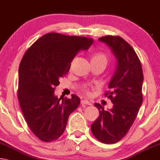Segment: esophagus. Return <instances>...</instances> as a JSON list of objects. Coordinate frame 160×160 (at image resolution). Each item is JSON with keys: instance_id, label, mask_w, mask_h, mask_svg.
I'll return each instance as SVG.
<instances>
[{"instance_id": "obj_1", "label": "esophagus", "mask_w": 160, "mask_h": 160, "mask_svg": "<svg viewBox=\"0 0 160 160\" xmlns=\"http://www.w3.org/2000/svg\"><path fill=\"white\" fill-rule=\"evenodd\" d=\"M81 104H82V105H91V104H92L89 102H88V100H86V99H83V100L81 101Z\"/></svg>"}]
</instances>
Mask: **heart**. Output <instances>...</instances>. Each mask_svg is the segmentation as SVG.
<instances>
[{
    "instance_id": "obj_1",
    "label": "heart",
    "mask_w": 160,
    "mask_h": 160,
    "mask_svg": "<svg viewBox=\"0 0 160 160\" xmlns=\"http://www.w3.org/2000/svg\"><path fill=\"white\" fill-rule=\"evenodd\" d=\"M91 62H92V63H95V64L103 65L106 67L107 66L108 63H109V57H108V56L105 53L98 52L94 53L92 56V58H91ZM82 91L84 94L87 95L90 94L89 90H88V88L86 86H83V87H82Z\"/></svg>"
}]
</instances>
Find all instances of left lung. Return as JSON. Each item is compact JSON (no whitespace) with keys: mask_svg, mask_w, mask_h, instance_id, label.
Listing matches in <instances>:
<instances>
[{"mask_svg":"<svg viewBox=\"0 0 160 160\" xmlns=\"http://www.w3.org/2000/svg\"><path fill=\"white\" fill-rule=\"evenodd\" d=\"M99 40L111 48L118 65L109 84L111 90L105 93L114 106L105 111L102 105L96 103L99 116L91 129L101 142L114 144L127 134L138 114L143 102V71L134 48L122 37L108 35Z\"/></svg>","mask_w":160,"mask_h":160,"instance_id":"1","label":"left lung"}]
</instances>
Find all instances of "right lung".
I'll return each mask as SVG.
<instances>
[{
	"mask_svg": "<svg viewBox=\"0 0 160 160\" xmlns=\"http://www.w3.org/2000/svg\"><path fill=\"white\" fill-rule=\"evenodd\" d=\"M91 38L46 33L26 51L19 66L18 98L21 111L32 132L43 142L62 135L69 115L80 99L55 97L56 87L68 72L71 63L81 51L88 49Z\"/></svg>",
	"mask_w": 160,
	"mask_h": 160,
	"instance_id": "obj_1",
	"label": "right lung"
}]
</instances>
